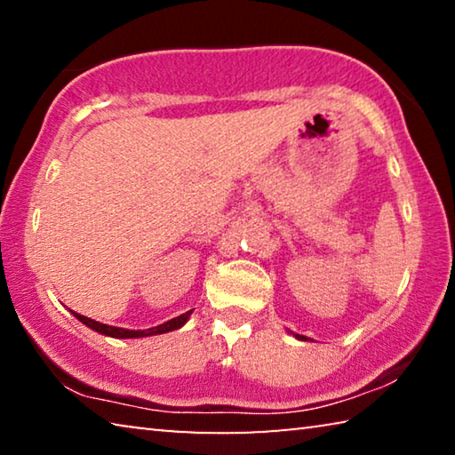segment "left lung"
<instances>
[{
	"instance_id": "obj_1",
	"label": "left lung",
	"mask_w": 455,
	"mask_h": 455,
	"mask_svg": "<svg viewBox=\"0 0 455 455\" xmlns=\"http://www.w3.org/2000/svg\"><path fill=\"white\" fill-rule=\"evenodd\" d=\"M292 335H295V337H297V339H305V337H303V335H297V333H292Z\"/></svg>"
}]
</instances>
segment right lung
I'll return each mask as SVG.
<instances>
[{"label": "right lung", "mask_w": 455, "mask_h": 455, "mask_svg": "<svg viewBox=\"0 0 455 455\" xmlns=\"http://www.w3.org/2000/svg\"><path fill=\"white\" fill-rule=\"evenodd\" d=\"M72 315H74V317L78 319V321H82L86 327L94 329L96 333H102V335H106V337H114V339H140V337H150V335H163V333H168V331L180 329V327L184 325V323H187V321L190 319L192 309L187 311L184 315H179V317H174V319H171V321L163 323V325L150 327V329H142V331H140V329L134 331V329H122V327L104 325V323L94 321V319H90V317H84V315L76 313V311H72Z\"/></svg>", "instance_id": "right-lung-1"}]
</instances>
